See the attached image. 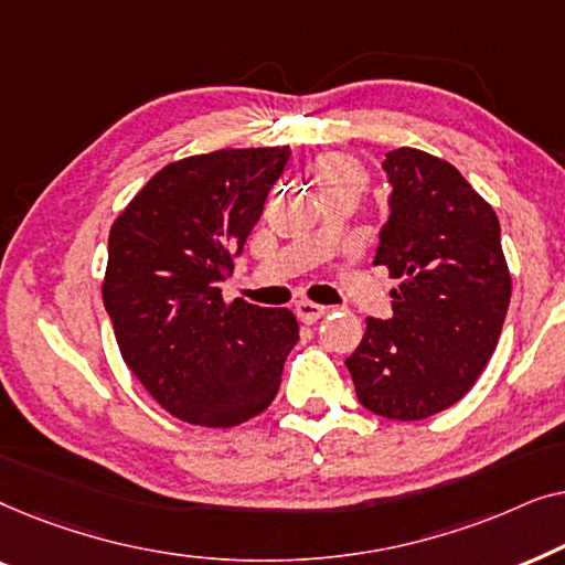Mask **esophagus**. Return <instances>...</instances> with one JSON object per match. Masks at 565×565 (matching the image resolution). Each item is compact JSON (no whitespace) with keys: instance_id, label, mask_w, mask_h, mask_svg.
I'll return each instance as SVG.
<instances>
[{"instance_id":"34e87169","label":"esophagus","mask_w":565,"mask_h":565,"mask_svg":"<svg viewBox=\"0 0 565 565\" xmlns=\"http://www.w3.org/2000/svg\"><path fill=\"white\" fill-rule=\"evenodd\" d=\"M323 313H327V308L319 306V303H311V300H298V303H296V316L303 323L319 321Z\"/></svg>"}]
</instances>
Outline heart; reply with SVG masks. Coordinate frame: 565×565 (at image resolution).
<instances>
[{
	"label": "heart",
	"mask_w": 565,
	"mask_h": 565,
	"mask_svg": "<svg viewBox=\"0 0 565 565\" xmlns=\"http://www.w3.org/2000/svg\"><path fill=\"white\" fill-rule=\"evenodd\" d=\"M313 180L319 182L321 195L327 192H337V190H352L358 192L365 188V169L350 153L342 151H329L321 153L319 159L313 161Z\"/></svg>",
	"instance_id": "heart-1"
}]
</instances>
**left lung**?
<instances>
[{
    "mask_svg": "<svg viewBox=\"0 0 565 565\" xmlns=\"http://www.w3.org/2000/svg\"><path fill=\"white\" fill-rule=\"evenodd\" d=\"M383 169L391 215L373 265L398 280L393 319H365L344 365L362 406L414 422L458 404L489 365L512 277L497 213L450 161L404 146Z\"/></svg>",
    "mask_w": 565,
    "mask_h": 565,
    "instance_id": "left-lung-1",
    "label": "left lung"
}]
</instances>
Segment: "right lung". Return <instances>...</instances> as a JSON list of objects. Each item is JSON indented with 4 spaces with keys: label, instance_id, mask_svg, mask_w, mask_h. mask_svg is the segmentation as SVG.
Masks as SVG:
<instances>
[{
    "label": "right lung",
    "instance_id": "obj_1",
    "mask_svg": "<svg viewBox=\"0 0 565 565\" xmlns=\"http://www.w3.org/2000/svg\"><path fill=\"white\" fill-rule=\"evenodd\" d=\"M288 159V146H269L174 161L113 223L107 316L130 373L177 419L236 427L280 388L296 316L242 298L226 303L221 282Z\"/></svg>",
    "mask_w": 565,
    "mask_h": 565
}]
</instances>
